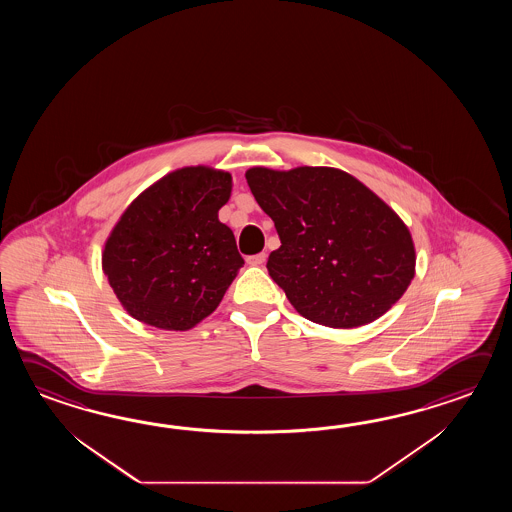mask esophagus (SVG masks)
Returning <instances> with one entry per match:
<instances>
[{
  "label": "esophagus",
  "instance_id": "34e87169",
  "mask_svg": "<svg viewBox=\"0 0 512 512\" xmlns=\"http://www.w3.org/2000/svg\"><path fill=\"white\" fill-rule=\"evenodd\" d=\"M265 260H267V254H265V252H260V254L249 256V258H247V263H249V265H254V267H258V265H263Z\"/></svg>",
  "mask_w": 512,
  "mask_h": 512
}]
</instances>
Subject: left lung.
Instances as JSON below:
<instances>
[{
    "mask_svg": "<svg viewBox=\"0 0 512 512\" xmlns=\"http://www.w3.org/2000/svg\"><path fill=\"white\" fill-rule=\"evenodd\" d=\"M245 177L282 241L267 261L269 274L307 320L338 329L370 324L414 280L410 230L353 175L254 166Z\"/></svg>",
    "mask_w": 512,
    "mask_h": 512,
    "instance_id": "8db88e82",
    "label": "left lung"
}]
</instances>
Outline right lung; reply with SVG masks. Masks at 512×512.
<instances>
[{
    "label": "right lung",
    "mask_w": 512,
    "mask_h": 512,
    "mask_svg": "<svg viewBox=\"0 0 512 512\" xmlns=\"http://www.w3.org/2000/svg\"><path fill=\"white\" fill-rule=\"evenodd\" d=\"M230 190L229 172L186 166L124 210L104 245L102 271L135 320L186 331L216 311L245 263L218 218Z\"/></svg>",
    "instance_id": "right-lung-1"
}]
</instances>
